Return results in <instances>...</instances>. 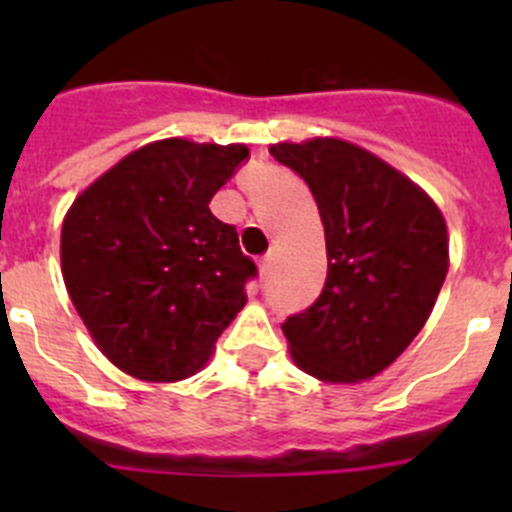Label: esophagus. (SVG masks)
<instances>
[{
  "label": "esophagus",
  "mask_w": 512,
  "mask_h": 512,
  "mask_svg": "<svg viewBox=\"0 0 512 512\" xmlns=\"http://www.w3.org/2000/svg\"><path fill=\"white\" fill-rule=\"evenodd\" d=\"M272 267H275V255H265L260 260V275L262 280H267V277L272 275Z\"/></svg>",
  "instance_id": "esophagus-1"
}]
</instances>
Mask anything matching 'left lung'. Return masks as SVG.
Wrapping results in <instances>:
<instances>
[{
	"instance_id": "8db88e82",
	"label": "left lung",
	"mask_w": 512,
	"mask_h": 512,
	"mask_svg": "<svg viewBox=\"0 0 512 512\" xmlns=\"http://www.w3.org/2000/svg\"><path fill=\"white\" fill-rule=\"evenodd\" d=\"M270 153L312 190L329 260L322 294L282 324L289 352L322 381L371 379L414 342L446 280L441 210L347 141L277 143Z\"/></svg>"
}]
</instances>
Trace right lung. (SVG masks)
<instances>
[{"instance_id":"right-lung-1","label":"right lung","mask_w":512,"mask_h":512,"mask_svg":"<svg viewBox=\"0 0 512 512\" xmlns=\"http://www.w3.org/2000/svg\"><path fill=\"white\" fill-rule=\"evenodd\" d=\"M250 151L240 143H151L76 198L61 270L98 349L143 381L188 379L245 307L257 265L210 200Z\"/></svg>"}]
</instances>
